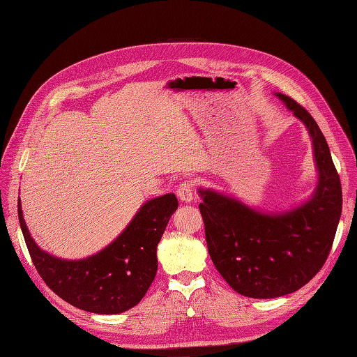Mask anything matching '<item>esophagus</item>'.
Listing matches in <instances>:
<instances>
[{
  "label": "esophagus",
  "mask_w": 357,
  "mask_h": 357,
  "mask_svg": "<svg viewBox=\"0 0 357 357\" xmlns=\"http://www.w3.org/2000/svg\"><path fill=\"white\" fill-rule=\"evenodd\" d=\"M179 200L182 203H191L194 200V182L192 181H183L178 187L176 191Z\"/></svg>",
  "instance_id": "esophagus-1"
}]
</instances>
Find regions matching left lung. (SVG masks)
<instances>
[{
  "mask_svg": "<svg viewBox=\"0 0 357 357\" xmlns=\"http://www.w3.org/2000/svg\"><path fill=\"white\" fill-rule=\"evenodd\" d=\"M306 126L318 182L306 202L263 212L232 195L199 188L208 255L236 293L275 298L294 293L321 271L341 216L340 176L318 123L293 98L275 92Z\"/></svg>",
  "mask_w": 357,
  "mask_h": 357,
  "instance_id": "obj_1",
  "label": "left lung"
}]
</instances>
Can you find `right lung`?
<instances>
[{"mask_svg": "<svg viewBox=\"0 0 357 357\" xmlns=\"http://www.w3.org/2000/svg\"><path fill=\"white\" fill-rule=\"evenodd\" d=\"M19 222L33 265L45 284L69 305L91 313L114 314L137 306L157 272V244L176 212L175 194L145 202L107 247L85 259L52 256L31 236L19 197Z\"/></svg>", "mask_w": 357, "mask_h": 357, "instance_id": "add662e5", "label": "right lung"}]
</instances>
